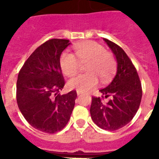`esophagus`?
I'll return each mask as SVG.
<instances>
[{
  "label": "esophagus",
  "mask_w": 159,
  "mask_h": 159,
  "mask_svg": "<svg viewBox=\"0 0 159 159\" xmlns=\"http://www.w3.org/2000/svg\"><path fill=\"white\" fill-rule=\"evenodd\" d=\"M76 93H77V95H81V94H82V92H80V91H76Z\"/></svg>",
  "instance_id": "34e87169"
}]
</instances>
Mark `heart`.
I'll return each mask as SVG.
<instances>
[{
  "instance_id": "b5f03b06",
  "label": "heart",
  "mask_w": 159,
  "mask_h": 159,
  "mask_svg": "<svg viewBox=\"0 0 159 159\" xmlns=\"http://www.w3.org/2000/svg\"><path fill=\"white\" fill-rule=\"evenodd\" d=\"M75 54L64 52L60 57V67L67 76H72L78 72L81 64H87V74L78 75L68 81V87L80 92H88L95 87L98 78L104 82L110 78L116 68V60L99 43L88 41L75 48Z\"/></svg>"
}]
</instances>
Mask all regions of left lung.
Listing matches in <instances>:
<instances>
[{
	"label": "left lung",
	"mask_w": 159,
	"mask_h": 159,
	"mask_svg": "<svg viewBox=\"0 0 159 159\" xmlns=\"http://www.w3.org/2000/svg\"><path fill=\"white\" fill-rule=\"evenodd\" d=\"M111 49L117 61V71L106 88L99 92L102 98L111 97L104 102L99 97H92L90 113L94 123L107 130H116L130 123L141 102L142 86L136 68L122 48L103 39Z\"/></svg>",
	"instance_id": "1"
}]
</instances>
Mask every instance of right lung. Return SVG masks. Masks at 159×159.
Listing matches in <instances>:
<instances>
[{"mask_svg":"<svg viewBox=\"0 0 159 159\" xmlns=\"http://www.w3.org/2000/svg\"><path fill=\"white\" fill-rule=\"evenodd\" d=\"M70 43L64 39L48 40L32 53L18 74L16 102L20 111L31 126L48 134L67 125L77 97L75 91L58 94L65 84L60 56Z\"/></svg>","mask_w":159,"mask_h":159,"instance_id":"add662e5","label":"right lung"}]
</instances>
